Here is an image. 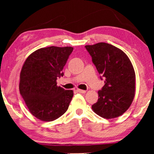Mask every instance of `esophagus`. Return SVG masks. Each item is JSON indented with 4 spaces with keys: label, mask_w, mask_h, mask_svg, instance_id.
<instances>
[{
    "label": "esophagus",
    "mask_w": 154,
    "mask_h": 154,
    "mask_svg": "<svg viewBox=\"0 0 154 154\" xmlns=\"http://www.w3.org/2000/svg\"><path fill=\"white\" fill-rule=\"evenodd\" d=\"M77 92H80V93H85V92H86L85 90H81V89H77Z\"/></svg>",
    "instance_id": "esophagus-1"
}]
</instances>
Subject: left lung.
Masks as SVG:
<instances>
[{"label":"left lung","instance_id":"8db88e82","mask_svg":"<svg viewBox=\"0 0 154 154\" xmlns=\"http://www.w3.org/2000/svg\"><path fill=\"white\" fill-rule=\"evenodd\" d=\"M98 72L104 78L92 110L106 119L119 117L129 109L135 92V73L130 59L121 49L106 43L85 45ZM101 79L102 77H100Z\"/></svg>","mask_w":154,"mask_h":154}]
</instances>
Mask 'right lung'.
I'll list each match as a JSON object with an SVG mask.
<instances>
[{"instance_id": "obj_1", "label": "right lung", "mask_w": 154, "mask_h": 154, "mask_svg": "<svg viewBox=\"0 0 154 154\" xmlns=\"http://www.w3.org/2000/svg\"><path fill=\"white\" fill-rule=\"evenodd\" d=\"M72 47L50 46L35 50L23 64L20 72V92L29 111L42 121L57 119L67 111L73 90L57 85Z\"/></svg>"}]
</instances>
